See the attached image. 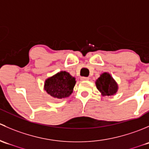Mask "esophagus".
<instances>
[{
  "instance_id": "1",
  "label": "esophagus",
  "mask_w": 149,
  "mask_h": 149,
  "mask_svg": "<svg viewBox=\"0 0 149 149\" xmlns=\"http://www.w3.org/2000/svg\"><path fill=\"white\" fill-rule=\"evenodd\" d=\"M88 79H89V78L88 77H84V76H83V77H81V81H88Z\"/></svg>"
}]
</instances>
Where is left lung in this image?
<instances>
[{"mask_svg": "<svg viewBox=\"0 0 149 149\" xmlns=\"http://www.w3.org/2000/svg\"><path fill=\"white\" fill-rule=\"evenodd\" d=\"M96 86L102 96H113L118 90V83L109 73H102L96 80Z\"/></svg>", "mask_w": 149, "mask_h": 149, "instance_id": "8db88e82", "label": "left lung"}]
</instances>
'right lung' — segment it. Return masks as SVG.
<instances>
[{
  "instance_id": "obj_1",
  "label": "right lung",
  "mask_w": 149,
  "mask_h": 149,
  "mask_svg": "<svg viewBox=\"0 0 149 149\" xmlns=\"http://www.w3.org/2000/svg\"><path fill=\"white\" fill-rule=\"evenodd\" d=\"M76 79L66 71H60L45 81L44 89L55 99L68 97L73 93L76 85Z\"/></svg>"
}]
</instances>
